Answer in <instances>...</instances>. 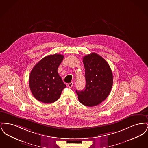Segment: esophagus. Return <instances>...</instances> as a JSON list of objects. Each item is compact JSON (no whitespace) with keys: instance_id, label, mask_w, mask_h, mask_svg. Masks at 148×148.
Wrapping results in <instances>:
<instances>
[{"instance_id":"34e87169","label":"esophagus","mask_w":148,"mask_h":148,"mask_svg":"<svg viewBox=\"0 0 148 148\" xmlns=\"http://www.w3.org/2000/svg\"><path fill=\"white\" fill-rule=\"evenodd\" d=\"M73 86V82H71L70 83H69L68 84V86L69 88H72V86Z\"/></svg>"}]
</instances>
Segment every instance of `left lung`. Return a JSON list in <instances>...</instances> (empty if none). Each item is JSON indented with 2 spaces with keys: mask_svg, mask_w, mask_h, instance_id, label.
Wrapping results in <instances>:
<instances>
[{
  "mask_svg": "<svg viewBox=\"0 0 148 148\" xmlns=\"http://www.w3.org/2000/svg\"><path fill=\"white\" fill-rule=\"evenodd\" d=\"M85 87L76 90L79 101L84 106H98L108 97L113 86V73L109 64L95 53L83 58Z\"/></svg>",
  "mask_w": 148,
  "mask_h": 148,
  "instance_id": "left-lung-1",
  "label": "left lung"
}]
</instances>
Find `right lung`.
I'll return each mask as SVG.
<instances>
[{
    "instance_id": "add662e5",
    "label": "right lung",
    "mask_w": 148,
    "mask_h": 148,
    "mask_svg": "<svg viewBox=\"0 0 148 148\" xmlns=\"http://www.w3.org/2000/svg\"><path fill=\"white\" fill-rule=\"evenodd\" d=\"M64 56L54 54L45 56L35 65L30 72L29 87L32 94L43 103H52L60 98L66 86L58 73Z\"/></svg>"
}]
</instances>
